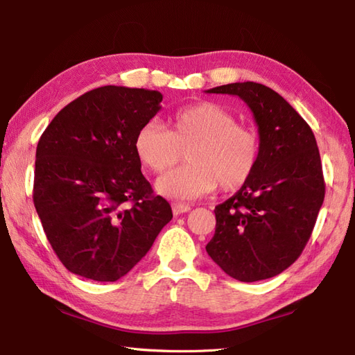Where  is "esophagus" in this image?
<instances>
[{"label": "esophagus", "mask_w": 355, "mask_h": 355, "mask_svg": "<svg viewBox=\"0 0 355 355\" xmlns=\"http://www.w3.org/2000/svg\"><path fill=\"white\" fill-rule=\"evenodd\" d=\"M189 210H191L189 205H182V202H173L172 205L173 215H182V214L189 212Z\"/></svg>", "instance_id": "1"}]
</instances>
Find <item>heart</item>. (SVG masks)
Listing matches in <instances>:
<instances>
[{
    "instance_id": "1",
    "label": "heart",
    "mask_w": 355,
    "mask_h": 355,
    "mask_svg": "<svg viewBox=\"0 0 355 355\" xmlns=\"http://www.w3.org/2000/svg\"><path fill=\"white\" fill-rule=\"evenodd\" d=\"M171 130L149 120L134 137L139 162L154 173L171 169L187 153V162L157 182V192L191 201L214 192L238 191L252 178L261 157V141L253 128L236 123L221 105L198 102L178 108L169 117Z\"/></svg>"
}]
</instances>
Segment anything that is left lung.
Here are the masks:
<instances>
[{
	"label": "left lung",
	"mask_w": 355,
	"mask_h": 355,
	"mask_svg": "<svg viewBox=\"0 0 355 355\" xmlns=\"http://www.w3.org/2000/svg\"><path fill=\"white\" fill-rule=\"evenodd\" d=\"M206 93L244 101L261 141L252 178L215 207V235L206 250L241 282L273 277L302 253L325 198L318 143L299 112L266 85L235 82Z\"/></svg>",
	"instance_id": "8db88e82"
}]
</instances>
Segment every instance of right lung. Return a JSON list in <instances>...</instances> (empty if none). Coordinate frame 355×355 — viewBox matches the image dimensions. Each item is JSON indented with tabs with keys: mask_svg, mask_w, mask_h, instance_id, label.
<instances>
[{
	"mask_svg": "<svg viewBox=\"0 0 355 355\" xmlns=\"http://www.w3.org/2000/svg\"><path fill=\"white\" fill-rule=\"evenodd\" d=\"M160 92L107 85L70 102L36 148L33 202L65 268L99 282L125 276L172 220L134 150Z\"/></svg>",
	"mask_w": 355,
	"mask_h": 355,
	"instance_id": "add662e5",
	"label": "right lung"
}]
</instances>
